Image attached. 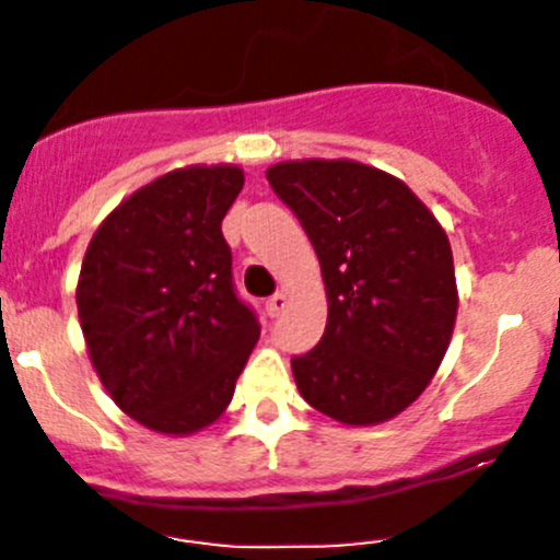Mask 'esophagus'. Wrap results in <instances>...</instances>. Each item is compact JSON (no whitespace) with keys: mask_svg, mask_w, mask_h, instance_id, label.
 Wrapping results in <instances>:
<instances>
[{"mask_svg":"<svg viewBox=\"0 0 560 560\" xmlns=\"http://www.w3.org/2000/svg\"><path fill=\"white\" fill-rule=\"evenodd\" d=\"M287 303H290L287 292H276L273 298H268V301H265V312H268V316H279L287 308Z\"/></svg>","mask_w":560,"mask_h":560,"instance_id":"esophagus-1","label":"esophagus"}]
</instances>
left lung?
Returning a JSON list of instances; mask_svg holds the SVG:
<instances>
[{
    "instance_id": "obj_1",
    "label": "left lung",
    "mask_w": 560,
    "mask_h": 560,
    "mask_svg": "<svg viewBox=\"0 0 560 560\" xmlns=\"http://www.w3.org/2000/svg\"><path fill=\"white\" fill-rule=\"evenodd\" d=\"M265 175L301 219L327 292L319 343L292 358L298 389L343 425L393 420L420 398L453 338L447 233L404 180L363 162H279Z\"/></svg>"
}]
</instances>
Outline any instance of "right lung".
<instances>
[{"mask_svg": "<svg viewBox=\"0 0 560 560\" xmlns=\"http://www.w3.org/2000/svg\"><path fill=\"white\" fill-rule=\"evenodd\" d=\"M244 189L235 165H191L140 186L94 233L78 316L118 409L167 436L222 417L259 338L235 295L222 219Z\"/></svg>", "mask_w": 560, "mask_h": 560, "instance_id": "right-lung-1", "label": "right lung"}]
</instances>
